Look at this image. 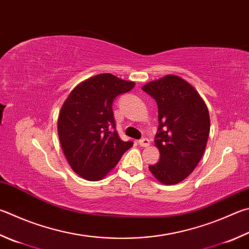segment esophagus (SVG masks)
Returning <instances> with one entry per match:
<instances>
[{
  "mask_svg": "<svg viewBox=\"0 0 249 249\" xmlns=\"http://www.w3.org/2000/svg\"><path fill=\"white\" fill-rule=\"evenodd\" d=\"M138 143H139L140 146H142V147H148L149 144H150V142H149V139H148V138L144 137V138H142V139H140L139 142H138Z\"/></svg>",
  "mask_w": 249,
  "mask_h": 249,
  "instance_id": "obj_1",
  "label": "esophagus"
}]
</instances>
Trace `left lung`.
<instances>
[{"label":"left lung","instance_id":"obj_1","mask_svg":"<svg viewBox=\"0 0 249 249\" xmlns=\"http://www.w3.org/2000/svg\"><path fill=\"white\" fill-rule=\"evenodd\" d=\"M142 89L155 99L159 113L155 142L160 160L149 170L161 183L178 184L195 170L205 152L210 132L208 107L193 86L175 75Z\"/></svg>","mask_w":249,"mask_h":249}]
</instances>
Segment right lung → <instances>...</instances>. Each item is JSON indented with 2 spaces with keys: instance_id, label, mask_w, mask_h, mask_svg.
I'll list each match as a JSON object with an SVG mask.
<instances>
[{
  "instance_id": "right-lung-1",
  "label": "right lung",
  "mask_w": 249,
  "mask_h": 249,
  "mask_svg": "<svg viewBox=\"0 0 249 249\" xmlns=\"http://www.w3.org/2000/svg\"><path fill=\"white\" fill-rule=\"evenodd\" d=\"M135 87L111 74H100L78 85L63 105L57 133L63 152L75 173L88 180L105 178L133 147L117 135L112 105Z\"/></svg>"
}]
</instances>
